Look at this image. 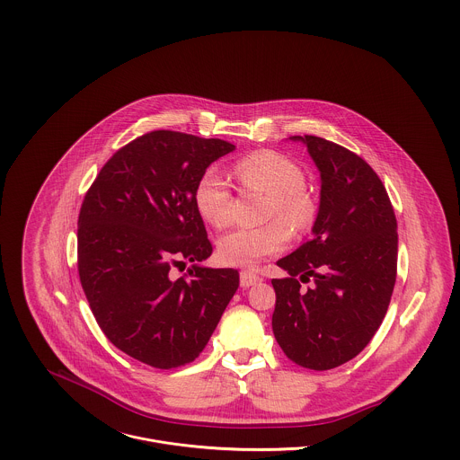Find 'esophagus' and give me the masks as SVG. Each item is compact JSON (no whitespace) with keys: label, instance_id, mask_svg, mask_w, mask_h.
I'll return each instance as SVG.
<instances>
[{"label":"esophagus","instance_id":"obj_1","mask_svg":"<svg viewBox=\"0 0 460 460\" xmlns=\"http://www.w3.org/2000/svg\"><path fill=\"white\" fill-rule=\"evenodd\" d=\"M259 281H261V278L255 272H252V270H243L241 272V287L243 288H250L252 285H257Z\"/></svg>","mask_w":460,"mask_h":460}]
</instances>
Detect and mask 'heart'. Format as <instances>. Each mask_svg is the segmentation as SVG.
I'll return each mask as SVG.
<instances>
[{
  "label": "heart",
  "instance_id": "obj_1",
  "mask_svg": "<svg viewBox=\"0 0 460 460\" xmlns=\"http://www.w3.org/2000/svg\"><path fill=\"white\" fill-rule=\"evenodd\" d=\"M235 177L244 191L265 195L263 216L276 217L257 228H237L217 241V257L226 265L250 267L281 252L290 241V230L306 228L315 217V199L305 186L301 168L288 157L262 150L235 164ZM195 207L201 219L214 228H225L234 219V197L217 172H207L195 188ZM283 217V222L279 217Z\"/></svg>",
  "mask_w": 460,
  "mask_h": 460
}]
</instances>
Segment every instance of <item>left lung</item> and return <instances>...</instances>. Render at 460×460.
I'll list each match as a JSON object with an SVG mask.
<instances>
[{
    "instance_id": "8db88e82",
    "label": "left lung",
    "mask_w": 460,
    "mask_h": 460,
    "mask_svg": "<svg viewBox=\"0 0 460 460\" xmlns=\"http://www.w3.org/2000/svg\"><path fill=\"white\" fill-rule=\"evenodd\" d=\"M288 139L314 159L321 201L312 241L276 262L288 276L272 279V332L294 363L331 370L356 358L383 324L396 279V219L381 179L359 155L317 136Z\"/></svg>"
}]
</instances>
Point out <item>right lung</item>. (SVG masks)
Instances as JSON below:
<instances>
[{
  "label": "right lung",
  "mask_w": 460,
  "mask_h": 460,
  "mask_svg": "<svg viewBox=\"0 0 460 460\" xmlns=\"http://www.w3.org/2000/svg\"><path fill=\"white\" fill-rule=\"evenodd\" d=\"M235 150L223 139L154 131L101 170L77 219V270L108 340L134 359L175 368L198 358L239 288L212 253L195 207L205 170ZM194 265L184 277L172 267Z\"/></svg>",
  "instance_id": "add662e5"
}]
</instances>
